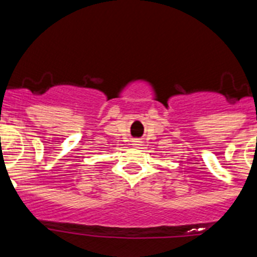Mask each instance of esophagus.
<instances>
[{
    "instance_id": "1",
    "label": "esophagus",
    "mask_w": 257,
    "mask_h": 257,
    "mask_svg": "<svg viewBox=\"0 0 257 257\" xmlns=\"http://www.w3.org/2000/svg\"><path fill=\"white\" fill-rule=\"evenodd\" d=\"M140 145V141H135V146H138Z\"/></svg>"
}]
</instances>
